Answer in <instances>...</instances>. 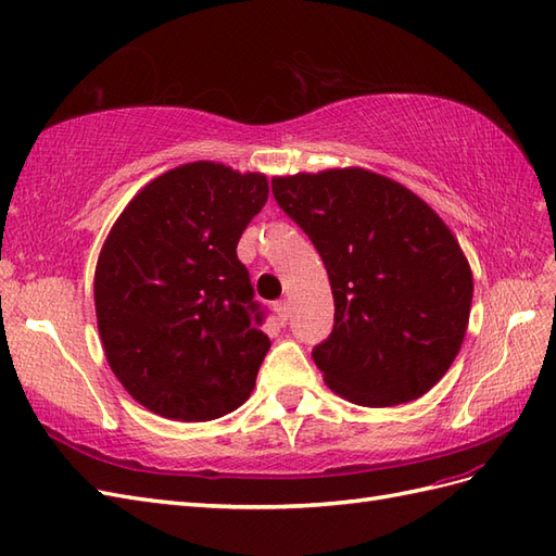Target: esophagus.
<instances>
[{
  "instance_id": "1",
  "label": "esophagus",
  "mask_w": 556,
  "mask_h": 556,
  "mask_svg": "<svg viewBox=\"0 0 556 556\" xmlns=\"http://www.w3.org/2000/svg\"><path fill=\"white\" fill-rule=\"evenodd\" d=\"M275 312L281 316L283 321H287L289 316H291V303H289V300H277V303H275Z\"/></svg>"
}]
</instances>
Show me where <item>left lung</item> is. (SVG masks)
Segmentation results:
<instances>
[{
  "label": "left lung",
  "mask_w": 556,
  "mask_h": 556,
  "mask_svg": "<svg viewBox=\"0 0 556 556\" xmlns=\"http://www.w3.org/2000/svg\"><path fill=\"white\" fill-rule=\"evenodd\" d=\"M279 207L319 251L336 326L312 358L366 407L417 401L462 349L472 273L456 237L399 181L363 167L275 177Z\"/></svg>",
  "instance_id": "left-lung-1"
}]
</instances>
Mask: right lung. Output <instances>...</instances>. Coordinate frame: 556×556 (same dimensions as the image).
<instances>
[{
    "label": "right lung",
    "instance_id": "right-lung-1",
    "mask_svg": "<svg viewBox=\"0 0 556 556\" xmlns=\"http://www.w3.org/2000/svg\"><path fill=\"white\" fill-rule=\"evenodd\" d=\"M267 193L265 174L198 161L147 184L111 228L94 269L100 338L155 415L218 419L256 387L269 338L237 242Z\"/></svg>",
    "mask_w": 556,
    "mask_h": 556
}]
</instances>
